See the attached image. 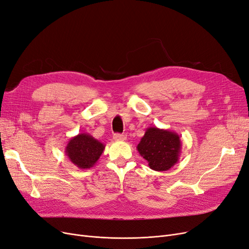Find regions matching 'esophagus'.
I'll use <instances>...</instances> for the list:
<instances>
[{
    "instance_id": "obj_1",
    "label": "esophagus",
    "mask_w": 249,
    "mask_h": 249,
    "mask_svg": "<svg viewBox=\"0 0 249 249\" xmlns=\"http://www.w3.org/2000/svg\"><path fill=\"white\" fill-rule=\"evenodd\" d=\"M113 138L115 139V140H117V142H123V140H126V135H124V134H120V133H116V134H114V136H113Z\"/></svg>"
}]
</instances>
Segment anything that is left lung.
<instances>
[{"instance_id": "obj_1", "label": "left lung", "mask_w": 249, "mask_h": 249, "mask_svg": "<svg viewBox=\"0 0 249 249\" xmlns=\"http://www.w3.org/2000/svg\"><path fill=\"white\" fill-rule=\"evenodd\" d=\"M180 136L168 129L148 127L136 148L147 160L150 169L168 171L179 160L181 153Z\"/></svg>"}]
</instances>
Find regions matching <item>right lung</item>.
<instances>
[{"instance_id":"add662e5","label":"right lung","mask_w":249,"mask_h":249,"mask_svg":"<svg viewBox=\"0 0 249 249\" xmlns=\"http://www.w3.org/2000/svg\"><path fill=\"white\" fill-rule=\"evenodd\" d=\"M105 147L103 142L90 134L79 133L69 140L65 147V154L74 166L81 170H88L96 164Z\"/></svg>"}]
</instances>
